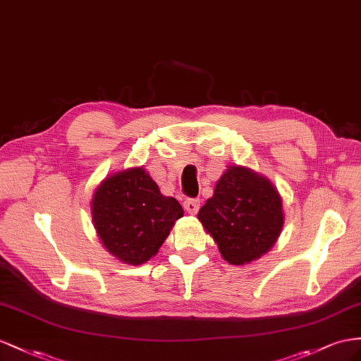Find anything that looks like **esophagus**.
Masks as SVG:
<instances>
[{
	"label": "esophagus",
	"instance_id": "1",
	"mask_svg": "<svg viewBox=\"0 0 361 361\" xmlns=\"http://www.w3.org/2000/svg\"><path fill=\"white\" fill-rule=\"evenodd\" d=\"M200 200H193V198H189L183 202V207L184 210H186L189 214H197L198 210H200Z\"/></svg>",
	"mask_w": 361,
	"mask_h": 361
}]
</instances>
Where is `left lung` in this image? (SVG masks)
I'll list each match as a JSON object with an SVG mask.
<instances>
[{"instance_id":"8db88e82","label":"left lung","mask_w":361,"mask_h":361,"mask_svg":"<svg viewBox=\"0 0 361 361\" xmlns=\"http://www.w3.org/2000/svg\"><path fill=\"white\" fill-rule=\"evenodd\" d=\"M225 262L242 266L269 252L284 225L283 198L269 178L230 164L198 213Z\"/></svg>"}]
</instances>
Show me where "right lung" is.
<instances>
[{
	"instance_id": "right-lung-1",
	"label": "right lung",
	"mask_w": 361,
	"mask_h": 361,
	"mask_svg": "<svg viewBox=\"0 0 361 361\" xmlns=\"http://www.w3.org/2000/svg\"><path fill=\"white\" fill-rule=\"evenodd\" d=\"M90 214L102 246L122 263L137 266L159 252L184 212L177 200L161 195L147 169L137 166L98 184Z\"/></svg>"
}]
</instances>
